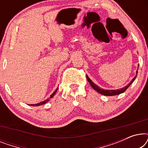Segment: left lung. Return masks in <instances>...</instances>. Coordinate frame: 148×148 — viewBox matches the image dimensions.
Segmentation results:
<instances>
[{
	"mask_svg": "<svg viewBox=\"0 0 148 148\" xmlns=\"http://www.w3.org/2000/svg\"><path fill=\"white\" fill-rule=\"evenodd\" d=\"M137 74L135 76V77L133 79L132 81L129 83V84L127 85V86L126 87H125V88H121V89H119V90H104V89H102L100 88V87H98L97 85H96L94 84V82H92V80L90 79V78L88 77V76L87 75L86 77H87V79H88V82L90 83V84L91 85V86L95 90L97 91L98 93H100V94H102V95H104V96H116V95H119V94H122V93L125 92V91L127 90V89L129 88V86L132 84V83L134 82L135 79H136L137 77Z\"/></svg>",
	"mask_w": 148,
	"mask_h": 148,
	"instance_id": "1",
	"label": "left lung"
}]
</instances>
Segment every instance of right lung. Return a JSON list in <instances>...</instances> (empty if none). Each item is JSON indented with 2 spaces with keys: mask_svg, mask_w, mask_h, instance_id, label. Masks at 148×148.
I'll return each mask as SVG.
<instances>
[{
  "mask_svg": "<svg viewBox=\"0 0 148 148\" xmlns=\"http://www.w3.org/2000/svg\"><path fill=\"white\" fill-rule=\"evenodd\" d=\"M57 90H58V88H56V90L54 91V92L52 93V94L50 95V98H52V97L54 96V95L56 94V92H57ZM48 99H47V100H44V101H43V102H40V103H38V104H31V106H40V105H42V104H46V102H48Z\"/></svg>",
  "mask_w": 148,
  "mask_h": 148,
  "instance_id": "1",
  "label": "right lung"
}]
</instances>
